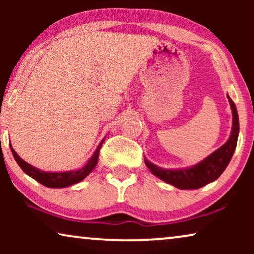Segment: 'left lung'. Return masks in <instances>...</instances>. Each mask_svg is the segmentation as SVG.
I'll list each match as a JSON object with an SVG mask.
<instances>
[{
  "instance_id": "obj_1",
  "label": "left lung",
  "mask_w": 254,
  "mask_h": 254,
  "mask_svg": "<svg viewBox=\"0 0 254 254\" xmlns=\"http://www.w3.org/2000/svg\"><path fill=\"white\" fill-rule=\"evenodd\" d=\"M227 97L229 103H230L232 111V129L231 135L227 141V143H224L216 151H214L207 158L201 161L199 164L190 166V168L177 170L162 169L157 165L152 164L147 158H144V163L148 166V169L155 176H157L158 178L164 180L165 183L171 184V185L182 190L200 189V187L216 180L223 173L225 168L229 164V162L231 161L236 145H237V138L239 133L237 109H236L235 103L232 102L230 97Z\"/></svg>"
}]
</instances>
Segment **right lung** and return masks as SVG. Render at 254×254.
<instances>
[{"mask_svg":"<svg viewBox=\"0 0 254 254\" xmlns=\"http://www.w3.org/2000/svg\"><path fill=\"white\" fill-rule=\"evenodd\" d=\"M103 142L104 140L100 142L98 148L96 149V151L93 152V155L91 156V158L89 159L88 163H86L82 169L75 170V171H65V172H46V171H43V170L34 168L33 165H31L25 161H23V159L17 155V152L13 150L11 145H10V149H11L13 157H15L16 162L18 163L20 169H22L26 175H29L31 178L36 179L37 182L43 184L44 186L52 187V189H61V187H67V186L72 185V184L79 183L92 171L93 168L97 165V163H98L99 150L100 148H102Z\"/></svg>","mask_w":254,"mask_h":254,"instance_id":"obj_1","label":"right lung"}]
</instances>
